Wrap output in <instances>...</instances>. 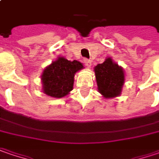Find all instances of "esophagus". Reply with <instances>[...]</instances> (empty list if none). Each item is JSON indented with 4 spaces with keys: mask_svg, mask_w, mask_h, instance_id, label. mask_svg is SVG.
Returning <instances> with one entry per match:
<instances>
[{
    "mask_svg": "<svg viewBox=\"0 0 159 159\" xmlns=\"http://www.w3.org/2000/svg\"><path fill=\"white\" fill-rule=\"evenodd\" d=\"M84 63L88 68L90 67V65H91V61H90V60H88V59H84Z\"/></svg>",
    "mask_w": 159,
    "mask_h": 159,
    "instance_id": "obj_1",
    "label": "esophagus"
}]
</instances>
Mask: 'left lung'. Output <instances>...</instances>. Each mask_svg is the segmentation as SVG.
Segmentation results:
<instances>
[{
    "mask_svg": "<svg viewBox=\"0 0 159 159\" xmlns=\"http://www.w3.org/2000/svg\"><path fill=\"white\" fill-rule=\"evenodd\" d=\"M94 71L98 89L103 96L110 98L120 94L125 80L122 68L113 62L111 58H107L104 62L97 65Z\"/></svg>",
    "mask_w": 159,
    "mask_h": 159,
    "instance_id": "left-lung-1",
    "label": "left lung"
}]
</instances>
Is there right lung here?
I'll return each mask as SVG.
<instances>
[{"mask_svg":"<svg viewBox=\"0 0 159 159\" xmlns=\"http://www.w3.org/2000/svg\"><path fill=\"white\" fill-rule=\"evenodd\" d=\"M84 68L77 61H70L65 58H58L48 66L42 75L44 92L53 98H62L73 89L75 72Z\"/></svg>","mask_w":159,"mask_h":159,"instance_id":"add662e5","label":"right lung"}]
</instances>
